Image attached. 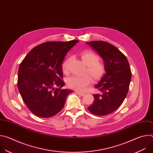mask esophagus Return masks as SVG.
<instances>
[{"mask_svg": "<svg viewBox=\"0 0 153 153\" xmlns=\"http://www.w3.org/2000/svg\"><path fill=\"white\" fill-rule=\"evenodd\" d=\"M76 93L77 94H78V95L80 96H83L85 95V94H84V93H80V92H79V91H76Z\"/></svg>", "mask_w": 153, "mask_h": 153, "instance_id": "obj_1", "label": "esophagus"}]
</instances>
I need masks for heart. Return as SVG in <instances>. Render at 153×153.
Returning a JSON list of instances; mask_svg holds the SVG:
<instances>
[{"label": "heart", "instance_id": "heart-1", "mask_svg": "<svg viewBox=\"0 0 153 153\" xmlns=\"http://www.w3.org/2000/svg\"><path fill=\"white\" fill-rule=\"evenodd\" d=\"M80 56L87 67L86 73H88L94 80H100L105 76L106 73L105 65L103 62L99 61V57L97 54L91 51H85L81 53ZM71 59V57L67 58L62 64V70L65 74H68L69 72L68 65ZM91 82V79L88 75L82 77L73 76L68 77L67 80L69 88L79 92L84 91Z\"/></svg>", "mask_w": 153, "mask_h": 153}]
</instances>
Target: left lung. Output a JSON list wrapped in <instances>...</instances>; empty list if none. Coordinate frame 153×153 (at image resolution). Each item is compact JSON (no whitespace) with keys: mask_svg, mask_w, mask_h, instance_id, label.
<instances>
[{"mask_svg":"<svg viewBox=\"0 0 153 153\" xmlns=\"http://www.w3.org/2000/svg\"><path fill=\"white\" fill-rule=\"evenodd\" d=\"M103 60L105 76L95 85L102 94H94V102L88 110L96 116L111 114L122 105L126 97L131 71L126 56L116 47L104 41L86 42Z\"/></svg>","mask_w":153,"mask_h":153,"instance_id":"obj_1","label":"left lung"}]
</instances>
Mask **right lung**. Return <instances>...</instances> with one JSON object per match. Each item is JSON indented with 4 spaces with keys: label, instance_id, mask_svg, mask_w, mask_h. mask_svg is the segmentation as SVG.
Masks as SVG:
<instances>
[{
    "label": "right lung",
    "instance_id": "obj_1",
    "mask_svg": "<svg viewBox=\"0 0 153 153\" xmlns=\"http://www.w3.org/2000/svg\"><path fill=\"white\" fill-rule=\"evenodd\" d=\"M79 41L48 42L32 49L19 65L17 87L24 102L36 116L51 117L60 112L72 90L62 89V64ZM58 87L55 88V86Z\"/></svg>",
    "mask_w": 153,
    "mask_h": 153
}]
</instances>
